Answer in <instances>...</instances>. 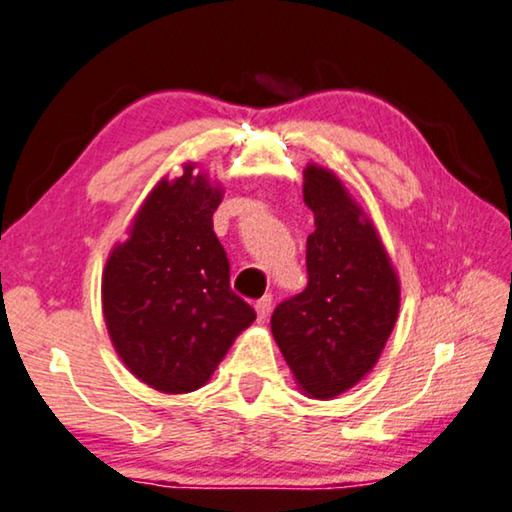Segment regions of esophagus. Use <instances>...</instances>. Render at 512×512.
Returning a JSON list of instances; mask_svg holds the SVG:
<instances>
[{"label": "esophagus", "instance_id": "34e87169", "mask_svg": "<svg viewBox=\"0 0 512 512\" xmlns=\"http://www.w3.org/2000/svg\"><path fill=\"white\" fill-rule=\"evenodd\" d=\"M271 307H273V298H271V296H264V298H259V300H257V303H255V310H257V321H259V323L269 319Z\"/></svg>", "mask_w": 512, "mask_h": 512}]
</instances>
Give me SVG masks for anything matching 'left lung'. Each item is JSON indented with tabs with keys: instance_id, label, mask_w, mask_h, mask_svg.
I'll list each match as a JSON object with an SVG mask.
<instances>
[{
	"instance_id": "left-lung-1",
	"label": "left lung",
	"mask_w": 512,
	"mask_h": 512,
	"mask_svg": "<svg viewBox=\"0 0 512 512\" xmlns=\"http://www.w3.org/2000/svg\"><path fill=\"white\" fill-rule=\"evenodd\" d=\"M303 200L314 214L310 280L275 307L271 332L300 392L326 401L376 367L399 316L401 282L376 225L332 170L307 164Z\"/></svg>"
}]
</instances>
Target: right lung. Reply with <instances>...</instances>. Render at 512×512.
<instances>
[{"instance_id": "right-lung-1", "label": "right lung", "mask_w": 512, "mask_h": 512, "mask_svg": "<svg viewBox=\"0 0 512 512\" xmlns=\"http://www.w3.org/2000/svg\"><path fill=\"white\" fill-rule=\"evenodd\" d=\"M159 180L113 246L102 273V312L125 367L164 394L212 378L255 310L230 289V262L212 216L223 184L193 161Z\"/></svg>"}]
</instances>
